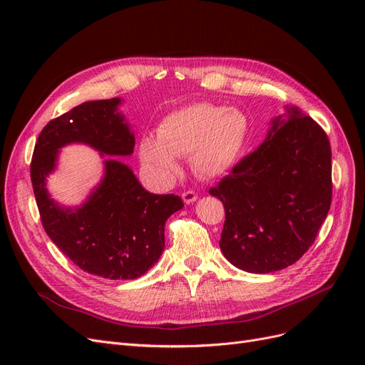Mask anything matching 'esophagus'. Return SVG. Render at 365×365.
I'll use <instances>...</instances> for the list:
<instances>
[{
    "instance_id": "34e87169",
    "label": "esophagus",
    "mask_w": 365,
    "mask_h": 365,
    "mask_svg": "<svg viewBox=\"0 0 365 365\" xmlns=\"http://www.w3.org/2000/svg\"><path fill=\"white\" fill-rule=\"evenodd\" d=\"M196 200H197V195L195 192H192V190L182 193V201L185 204H193Z\"/></svg>"
}]
</instances>
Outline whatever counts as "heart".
I'll use <instances>...</instances> for the list:
<instances>
[{"mask_svg": "<svg viewBox=\"0 0 365 365\" xmlns=\"http://www.w3.org/2000/svg\"><path fill=\"white\" fill-rule=\"evenodd\" d=\"M250 132V120L237 108L192 103L165 115L157 137H143L141 163L160 181L180 172L176 157H189L193 170L208 180L222 178L239 161Z\"/></svg>", "mask_w": 365, "mask_h": 365, "instance_id": "heart-1", "label": "heart"}]
</instances>
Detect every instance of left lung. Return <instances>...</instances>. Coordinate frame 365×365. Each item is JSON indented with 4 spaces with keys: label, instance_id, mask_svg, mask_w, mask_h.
Returning a JSON list of instances; mask_svg holds the SVG:
<instances>
[{
    "label": "left lung",
    "instance_id": "left-lung-1",
    "mask_svg": "<svg viewBox=\"0 0 365 365\" xmlns=\"http://www.w3.org/2000/svg\"><path fill=\"white\" fill-rule=\"evenodd\" d=\"M271 118L262 145L210 190L225 207L219 247L236 268H288L314 244L332 201L324 130L297 106Z\"/></svg>",
    "mask_w": 365,
    "mask_h": 365
}]
</instances>
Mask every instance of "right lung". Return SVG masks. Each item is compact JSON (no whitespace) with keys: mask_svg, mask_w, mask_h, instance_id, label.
Listing matches in <instances>:
<instances>
[{"mask_svg":"<svg viewBox=\"0 0 365 365\" xmlns=\"http://www.w3.org/2000/svg\"><path fill=\"white\" fill-rule=\"evenodd\" d=\"M120 97L85 102L51 120L33 152L30 175L43 230L81 269L108 280H135L164 251V225L184 207L175 195H153L128 164L115 157L134 153L135 135ZM85 144L101 153L104 175L79 206L54 202L46 187L60 149Z\"/></svg>","mask_w":365,"mask_h":365,"instance_id":"1","label":"right lung"}]
</instances>
